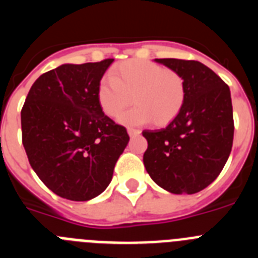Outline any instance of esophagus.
Segmentation results:
<instances>
[{
    "instance_id": "34e87169",
    "label": "esophagus",
    "mask_w": 258,
    "mask_h": 258,
    "mask_svg": "<svg viewBox=\"0 0 258 258\" xmlns=\"http://www.w3.org/2000/svg\"><path fill=\"white\" fill-rule=\"evenodd\" d=\"M127 134H129L131 137H137V136H140L141 131H138V129H132V127H129V129H127Z\"/></svg>"
}]
</instances>
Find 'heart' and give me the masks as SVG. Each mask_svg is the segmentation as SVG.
Listing matches in <instances>:
<instances>
[{
	"label": "heart",
	"instance_id": "heart-1",
	"mask_svg": "<svg viewBox=\"0 0 258 258\" xmlns=\"http://www.w3.org/2000/svg\"><path fill=\"white\" fill-rule=\"evenodd\" d=\"M112 77H102L97 86V101L104 115L116 118L132 102L134 108L120 117L127 126L152 121L165 126L181 112L186 101V85L178 72L154 61L131 59L116 66Z\"/></svg>",
	"mask_w": 258,
	"mask_h": 258
}]
</instances>
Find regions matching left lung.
Wrapping results in <instances>:
<instances>
[{
    "instance_id": "obj_1",
    "label": "left lung",
    "mask_w": 258,
    "mask_h": 258,
    "mask_svg": "<svg viewBox=\"0 0 258 258\" xmlns=\"http://www.w3.org/2000/svg\"><path fill=\"white\" fill-rule=\"evenodd\" d=\"M178 72L186 101L178 116L159 131H143L146 170L172 194H195L217 178L230 156L234 118L230 89L211 68L197 60L155 59Z\"/></svg>"
}]
</instances>
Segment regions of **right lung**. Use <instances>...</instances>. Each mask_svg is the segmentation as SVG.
Segmentation results:
<instances>
[{"label":"right lung","mask_w":258,"mask_h":258,"mask_svg":"<svg viewBox=\"0 0 258 258\" xmlns=\"http://www.w3.org/2000/svg\"><path fill=\"white\" fill-rule=\"evenodd\" d=\"M113 59L61 64L41 75L22 108V140L32 169L54 194L86 202L103 192L129 142L106 116L97 86Z\"/></svg>","instance_id":"right-lung-1"}]
</instances>
